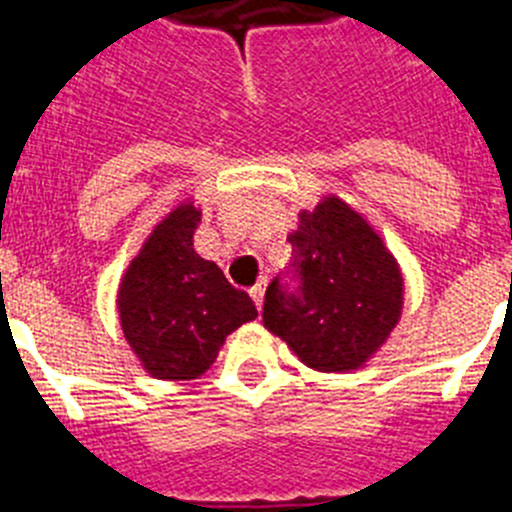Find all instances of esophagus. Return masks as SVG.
Wrapping results in <instances>:
<instances>
[{
    "label": "esophagus",
    "mask_w": 512,
    "mask_h": 512,
    "mask_svg": "<svg viewBox=\"0 0 512 512\" xmlns=\"http://www.w3.org/2000/svg\"><path fill=\"white\" fill-rule=\"evenodd\" d=\"M248 292H251V297H253V302H256V307H259L261 310V305H264V292H266V279H259V282L253 284L251 289H248Z\"/></svg>",
    "instance_id": "1"
}]
</instances>
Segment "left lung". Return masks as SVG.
Masks as SVG:
<instances>
[{
    "label": "left lung",
    "instance_id": "8db88e82",
    "mask_svg": "<svg viewBox=\"0 0 512 512\" xmlns=\"http://www.w3.org/2000/svg\"><path fill=\"white\" fill-rule=\"evenodd\" d=\"M289 282L266 287L264 325L318 372H351L387 341L402 312V274L382 238L338 197L300 212Z\"/></svg>",
    "mask_w": 512,
    "mask_h": 512
}]
</instances>
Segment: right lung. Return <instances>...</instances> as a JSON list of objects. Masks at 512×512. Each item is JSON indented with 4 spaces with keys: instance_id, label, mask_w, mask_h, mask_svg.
Returning a JSON list of instances; mask_svg holds the SVG:
<instances>
[{
    "instance_id": "right-lung-1",
    "label": "right lung",
    "mask_w": 512,
    "mask_h": 512,
    "mask_svg": "<svg viewBox=\"0 0 512 512\" xmlns=\"http://www.w3.org/2000/svg\"><path fill=\"white\" fill-rule=\"evenodd\" d=\"M200 215L184 202L164 217L128 266L117 295L122 333L156 379L205 374L225 336L259 315L251 297L192 248Z\"/></svg>"
}]
</instances>
